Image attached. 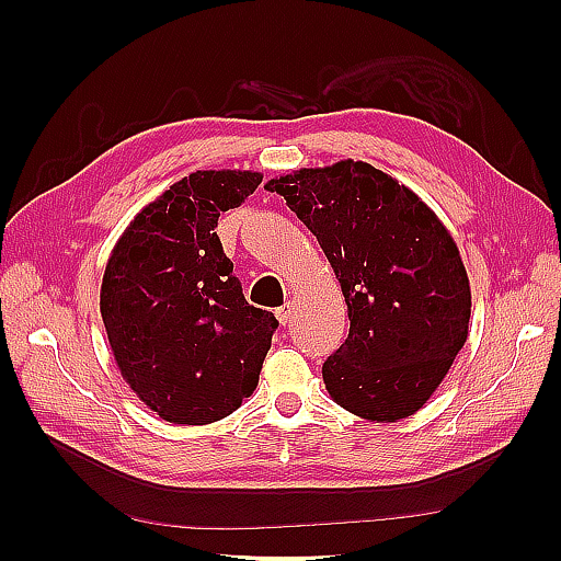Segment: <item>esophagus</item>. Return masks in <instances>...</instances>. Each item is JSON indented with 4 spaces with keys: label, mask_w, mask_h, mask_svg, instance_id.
I'll use <instances>...</instances> for the list:
<instances>
[{
    "label": "esophagus",
    "mask_w": 561,
    "mask_h": 561,
    "mask_svg": "<svg viewBox=\"0 0 561 561\" xmlns=\"http://www.w3.org/2000/svg\"><path fill=\"white\" fill-rule=\"evenodd\" d=\"M276 318H278L280 325H287V322H290V320L295 318V307H293V304L285 301L283 307H278V309H276Z\"/></svg>",
    "instance_id": "esophagus-1"
}]
</instances>
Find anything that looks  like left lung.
Returning <instances> with one entry per match:
<instances>
[{
	"mask_svg": "<svg viewBox=\"0 0 561 561\" xmlns=\"http://www.w3.org/2000/svg\"><path fill=\"white\" fill-rule=\"evenodd\" d=\"M316 236L348 307V339L322 365L346 412L416 414L463 348L470 283L456 241L410 186L365 161L299 168L266 182Z\"/></svg>",
	"mask_w": 561,
	"mask_h": 561,
	"instance_id": "obj_1",
	"label": "left lung"
}]
</instances>
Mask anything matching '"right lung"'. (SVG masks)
I'll return each mask as SVG.
<instances>
[{"instance_id": "right-lung-1", "label": "right lung", "mask_w": 561, "mask_h": 561, "mask_svg": "<svg viewBox=\"0 0 561 561\" xmlns=\"http://www.w3.org/2000/svg\"><path fill=\"white\" fill-rule=\"evenodd\" d=\"M262 173L196 171L151 201L118 241L100 287L116 367L151 412L206 426L257 388L278 320L245 301L217 219Z\"/></svg>"}]
</instances>
